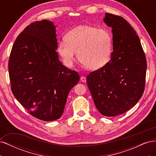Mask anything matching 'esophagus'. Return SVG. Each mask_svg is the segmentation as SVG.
<instances>
[{"label":"esophagus","instance_id":"esophagus-1","mask_svg":"<svg viewBox=\"0 0 156 156\" xmlns=\"http://www.w3.org/2000/svg\"><path fill=\"white\" fill-rule=\"evenodd\" d=\"M81 81L82 82H83V83H86V81H87V79H86V77H85L82 76V77H81Z\"/></svg>","mask_w":156,"mask_h":156}]
</instances>
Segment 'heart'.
<instances>
[{
	"label": "heart",
	"instance_id": "b5f03b06",
	"mask_svg": "<svg viewBox=\"0 0 156 156\" xmlns=\"http://www.w3.org/2000/svg\"><path fill=\"white\" fill-rule=\"evenodd\" d=\"M64 40L58 43L57 51L68 66L74 63L76 52L80 63L89 69H100L110 59L112 39L106 29L80 25L68 32Z\"/></svg>",
	"mask_w": 156,
	"mask_h": 156
}]
</instances>
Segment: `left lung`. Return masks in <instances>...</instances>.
Returning <instances> with one entry per match:
<instances>
[{"instance_id": "1", "label": "left lung", "mask_w": 156, "mask_h": 156, "mask_svg": "<svg viewBox=\"0 0 156 156\" xmlns=\"http://www.w3.org/2000/svg\"><path fill=\"white\" fill-rule=\"evenodd\" d=\"M103 20L112 27L111 59L90 73L87 81L97 109L112 117L129 110L142 97L147 65L139 37L125 19L106 13Z\"/></svg>"}]
</instances>
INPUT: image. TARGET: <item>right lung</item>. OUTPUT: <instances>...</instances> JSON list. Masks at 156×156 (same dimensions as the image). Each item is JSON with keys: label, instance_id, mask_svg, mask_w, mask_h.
I'll list each match as a JSON object with an SVG mask.
<instances>
[{"label": "right lung", "instance_id": "1", "mask_svg": "<svg viewBox=\"0 0 156 156\" xmlns=\"http://www.w3.org/2000/svg\"><path fill=\"white\" fill-rule=\"evenodd\" d=\"M57 45L53 23L35 21L17 36L8 62L14 96L32 116L44 121L62 116L69 91L79 81L78 73L59 60Z\"/></svg>", "mask_w": 156, "mask_h": 156}]
</instances>
